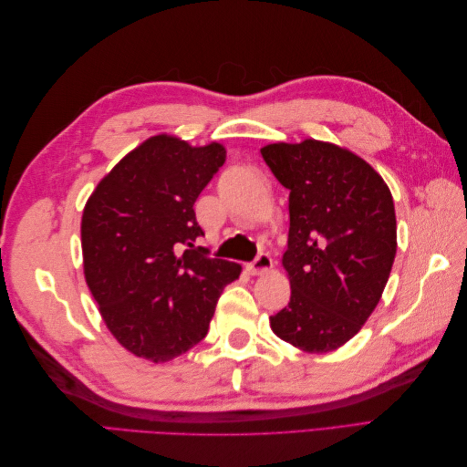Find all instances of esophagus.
Returning <instances> with one entry per match:
<instances>
[{
  "label": "esophagus",
  "mask_w": 467,
  "mask_h": 467,
  "mask_svg": "<svg viewBox=\"0 0 467 467\" xmlns=\"http://www.w3.org/2000/svg\"><path fill=\"white\" fill-rule=\"evenodd\" d=\"M245 268H247V273L251 276H259V275H265V273L271 271L273 259H271V255H266V253H261V255L253 263H249Z\"/></svg>",
  "instance_id": "esophagus-1"
}]
</instances>
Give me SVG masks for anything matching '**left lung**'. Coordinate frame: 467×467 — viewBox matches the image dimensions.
I'll return each instance as SVG.
<instances>
[{
  "label": "left lung",
  "instance_id": "8db88e82",
  "mask_svg": "<svg viewBox=\"0 0 467 467\" xmlns=\"http://www.w3.org/2000/svg\"><path fill=\"white\" fill-rule=\"evenodd\" d=\"M261 153L290 191L282 266L292 294L271 329L306 352L335 350L362 329L388 285L398 251L391 192L370 163L331 142H276Z\"/></svg>",
  "mask_w": 467,
  "mask_h": 467
}]
</instances>
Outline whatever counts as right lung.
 <instances>
[{"label":"right lung","instance_id":"obj_1","mask_svg":"<svg viewBox=\"0 0 467 467\" xmlns=\"http://www.w3.org/2000/svg\"><path fill=\"white\" fill-rule=\"evenodd\" d=\"M218 142L158 134L99 181L83 208V275L107 329L134 357L169 362L199 345L242 265L194 242V202L223 165Z\"/></svg>","mask_w":467,"mask_h":467}]
</instances>
